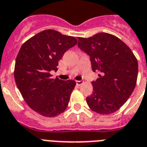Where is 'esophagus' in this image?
Here are the masks:
<instances>
[{"instance_id":"34e87169","label":"esophagus","mask_w":147,"mask_h":147,"mask_svg":"<svg viewBox=\"0 0 147 147\" xmlns=\"http://www.w3.org/2000/svg\"><path fill=\"white\" fill-rule=\"evenodd\" d=\"M76 84H77V86H80L83 84V81L82 80H76Z\"/></svg>"}]
</instances>
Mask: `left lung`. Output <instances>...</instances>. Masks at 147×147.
Wrapping results in <instances>:
<instances>
[{
    "label": "left lung",
    "instance_id": "left-lung-1",
    "mask_svg": "<svg viewBox=\"0 0 147 147\" xmlns=\"http://www.w3.org/2000/svg\"><path fill=\"white\" fill-rule=\"evenodd\" d=\"M78 47L90 57L92 69L100 72L92 82L93 94L86 103L93 111L107 115L119 110L134 91L138 63L129 47L108 33L78 37Z\"/></svg>",
    "mask_w": 147,
    "mask_h": 147
}]
</instances>
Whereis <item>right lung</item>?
I'll return each mask as SVG.
<instances>
[{"label":"right lung","mask_w":147,"mask_h":147,"mask_svg":"<svg viewBox=\"0 0 147 147\" xmlns=\"http://www.w3.org/2000/svg\"><path fill=\"white\" fill-rule=\"evenodd\" d=\"M77 44V40L49 29L24 42L16 58L14 79L27 104L46 117L60 115L67 107L76 82L52 78L63 53Z\"/></svg>","instance_id":"right-lung-1"}]
</instances>
